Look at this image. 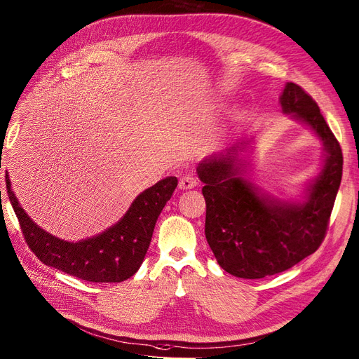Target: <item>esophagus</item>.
Wrapping results in <instances>:
<instances>
[{"label": "esophagus", "mask_w": 359, "mask_h": 359, "mask_svg": "<svg viewBox=\"0 0 359 359\" xmlns=\"http://www.w3.org/2000/svg\"><path fill=\"white\" fill-rule=\"evenodd\" d=\"M197 185V178L196 177H193L191 174H187V175H184L181 180H180V188L181 189H191V188H194Z\"/></svg>", "instance_id": "34e87169"}]
</instances>
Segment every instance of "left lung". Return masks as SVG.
I'll return each mask as SVG.
<instances>
[{
	"label": "left lung",
	"mask_w": 359,
	"mask_h": 359,
	"mask_svg": "<svg viewBox=\"0 0 359 359\" xmlns=\"http://www.w3.org/2000/svg\"><path fill=\"white\" fill-rule=\"evenodd\" d=\"M280 104L285 114L307 124L325 146L323 168L309 185L306 201L276 200L246 181L238 158L245 142L205 158L197 168L204 182L205 239L219 265L239 278L273 276L318 250L342 180L341 144L318 102L297 83L288 82Z\"/></svg>",
	"instance_id": "obj_1"
}]
</instances>
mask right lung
Returning a JSON list of instances; mask_svg holds the SVG:
<instances>
[{"label": "right lung", "instance_id": "add662e5", "mask_svg": "<svg viewBox=\"0 0 359 359\" xmlns=\"http://www.w3.org/2000/svg\"><path fill=\"white\" fill-rule=\"evenodd\" d=\"M6 184L25 239L41 262L88 283H121L140 268L156 220L172 197L178 180L166 177L144 189L114 226L81 242L62 241L37 226L21 208L8 175Z\"/></svg>", "mask_w": 359, "mask_h": 359}]
</instances>
